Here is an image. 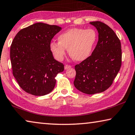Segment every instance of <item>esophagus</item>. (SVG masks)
I'll use <instances>...</instances> for the list:
<instances>
[{"mask_svg": "<svg viewBox=\"0 0 135 135\" xmlns=\"http://www.w3.org/2000/svg\"><path fill=\"white\" fill-rule=\"evenodd\" d=\"M71 68V65H68V64H66V65H65V70L69 69V68Z\"/></svg>", "mask_w": 135, "mask_h": 135, "instance_id": "34e87169", "label": "esophagus"}]
</instances>
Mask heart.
Wrapping results in <instances>:
<instances>
[{
	"label": "heart",
	"instance_id": "b5f03b06",
	"mask_svg": "<svg viewBox=\"0 0 135 135\" xmlns=\"http://www.w3.org/2000/svg\"><path fill=\"white\" fill-rule=\"evenodd\" d=\"M98 35L93 29L73 28L60 34L58 42L50 44L51 52L55 58L62 61L65 55V49L76 61H83L90 56L97 43Z\"/></svg>",
	"mask_w": 135,
	"mask_h": 135
}]
</instances>
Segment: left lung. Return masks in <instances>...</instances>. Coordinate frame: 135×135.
Instances as JSON below:
<instances>
[{"label":"left lung","instance_id":"left-lung-1","mask_svg":"<svg viewBox=\"0 0 135 135\" xmlns=\"http://www.w3.org/2000/svg\"><path fill=\"white\" fill-rule=\"evenodd\" d=\"M98 32V41L92 55L75 65L74 85L87 94L102 93L113 83L120 70L122 52L120 40L105 23L92 21Z\"/></svg>","mask_w":135,"mask_h":135}]
</instances>
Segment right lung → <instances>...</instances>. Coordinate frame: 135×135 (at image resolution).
I'll return each instance as SVG.
<instances>
[{"mask_svg": "<svg viewBox=\"0 0 135 135\" xmlns=\"http://www.w3.org/2000/svg\"><path fill=\"white\" fill-rule=\"evenodd\" d=\"M61 29L56 25L37 23L15 36L10 48L12 74L26 93L42 96L55 88V78L64 71V65L54 59L50 44Z\"/></svg>", "mask_w": 135, "mask_h": 135, "instance_id": "right-lung-1", "label": "right lung"}]
</instances>
